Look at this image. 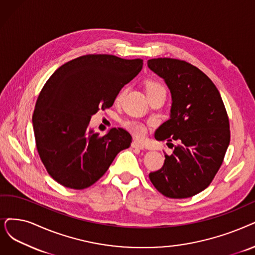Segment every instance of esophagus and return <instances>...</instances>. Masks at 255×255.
<instances>
[{
  "label": "esophagus",
  "instance_id": "obj_1",
  "mask_svg": "<svg viewBox=\"0 0 255 255\" xmlns=\"http://www.w3.org/2000/svg\"><path fill=\"white\" fill-rule=\"evenodd\" d=\"M131 147H134V148H140V149H143L144 148V146L142 145L140 142H138V141H136V140H134L133 142H131Z\"/></svg>",
  "mask_w": 255,
  "mask_h": 255
}]
</instances>
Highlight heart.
Here are the masks:
<instances>
[{
    "mask_svg": "<svg viewBox=\"0 0 255 255\" xmlns=\"http://www.w3.org/2000/svg\"><path fill=\"white\" fill-rule=\"evenodd\" d=\"M145 88H146V94H149L152 92H158V91H165L164 88H163L156 80H147L145 83ZM125 92H126V88L121 89V91L116 96V101H119L122 98ZM122 125H124V127L137 138H143L146 135L147 128L145 125L142 124V122L138 120L127 119L122 122Z\"/></svg>",
    "mask_w": 255,
    "mask_h": 255,
    "instance_id": "b5f03b06",
    "label": "heart"
}]
</instances>
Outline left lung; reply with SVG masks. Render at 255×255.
<instances>
[{
  "mask_svg": "<svg viewBox=\"0 0 255 255\" xmlns=\"http://www.w3.org/2000/svg\"><path fill=\"white\" fill-rule=\"evenodd\" d=\"M147 66L164 79L172 99L170 118L155 138L179 143L148 177L163 196L189 198L208 187L222 165L230 142L227 112L215 84L197 67L167 57L148 59Z\"/></svg>",
  "mask_w": 255,
  "mask_h": 255,
  "instance_id": "left-lung-1",
  "label": "left lung"
}]
</instances>
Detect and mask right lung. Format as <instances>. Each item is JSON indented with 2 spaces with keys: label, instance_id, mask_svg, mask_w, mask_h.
<instances>
[{
  "label": "right lung",
  "instance_id": "1",
  "mask_svg": "<svg viewBox=\"0 0 255 255\" xmlns=\"http://www.w3.org/2000/svg\"><path fill=\"white\" fill-rule=\"evenodd\" d=\"M143 60L88 54L60 66L46 81L32 116L35 144L48 174L72 189L93 185L131 136L121 128L105 136L89 129L91 117L113 106Z\"/></svg>",
  "mask_w": 255,
  "mask_h": 255
}]
</instances>
